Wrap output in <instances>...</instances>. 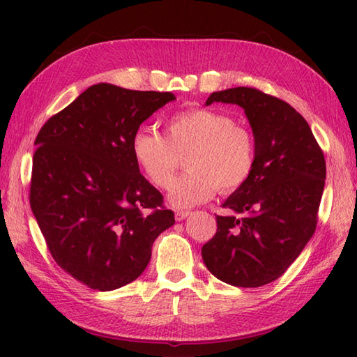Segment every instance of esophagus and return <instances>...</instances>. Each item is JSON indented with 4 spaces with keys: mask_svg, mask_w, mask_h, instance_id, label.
Instances as JSON below:
<instances>
[{
    "mask_svg": "<svg viewBox=\"0 0 357 357\" xmlns=\"http://www.w3.org/2000/svg\"><path fill=\"white\" fill-rule=\"evenodd\" d=\"M187 216H190V211L188 210H176V213H174V219H176V221H184Z\"/></svg>",
    "mask_w": 357,
    "mask_h": 357,
    "instance_id": "1",
    "label": "esophagus"
}]
</instances>
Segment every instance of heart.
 I'll list each match as a JSON object with an SVG mask.
<instances>
[{
  "label": "heart",
  "mask_w": 357,
  "mask_h": 357,
  "mask_svg": "<svg viewBox=\"0 0 357 357\" xmlns=\"http://www.w3.org/2000/svg\"><path fill=\"white\" fill-rule=\"evenodd\" d=\"M136 165L151 185L169 188L185 156L187 173L173 183L169 201L173 207L198 206L216 192L238 190L256 165V139L248 127L229 113L188 109L165 121L164 135L139 128L132 138Z\"/></svg>",
  "instance_id": "1"
}]
</instances>
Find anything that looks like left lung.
<instances>
[{
	"instance_id": "8db88e82",
	"label": "left lung",
	"mask_w": 357,
	"mask_h": 357,
	"mask_svg": "<svg viewBox=\"0 0 357 357\" xmlns=\"http://www.w3.org/2000/svg\"><path fill=\"white\" fill-rule=\"evenodd\" d=\"M238 104L253 128L252 176L216 215L218 230L201 253L225 284L255 288L282 276L313 236L325 185L324 151L308 123L290 104L256 87H233L208 96Z\"/></svg>"
}]
</instances>
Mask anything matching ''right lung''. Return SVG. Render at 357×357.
I'll use <instances>...</instances> for the list:
<instances>
[{
	"mask_svg": "<svg viewBox=\"0 0 357 357\" xmlns=\"http://www.w3.org/2000/svg\"><path fill=\"white\" fill-rule=\"evenodd\" d=\"M173 100L101 82L36 136L30 207L53 259L89 288L116 290L141 276L155 239L174 224L132 155L135 132Z\"/></svg>",
	"mask_w": 357,
	"mask_h": 357,
	"instance_id": "right-lung-1",
	"label": "right lung"
}]
</instances>
